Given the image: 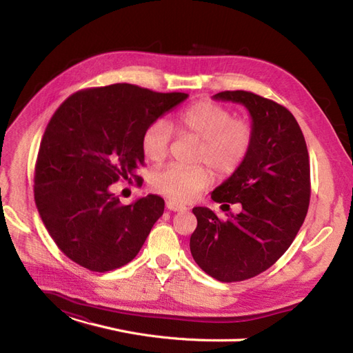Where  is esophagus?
Here are the masks:
<instances>
[{
	"instance_id": "esophagus-1",
	"label": "esophagus",
	"mask_w": 353,
	"mask_h": 353,
	"mask_svg": "<svg viewBox=\"0 0 353 353\" xmlns=\"http://www.w3.org/2000/svg\"><path fill=\"white\" fill-rule=\"evenodd\" d=\"M166 209L168 210H174V212H184V210H187V208L184 205H179V203H176L174 200H168L166 201Z\"/></svg>"
}]
</instances>
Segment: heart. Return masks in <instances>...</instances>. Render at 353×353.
Masks as SVG:
<instances>
[{
	"label": "heart",
	"mask_w": 353,
	"mask_h": 353,
	"mask_svg": "<svg viewBox=\"0 0 353 353\" xmlns=\"http://www.w3.org/2000/svg\"><path fill=\"white\" fill-rule=\"evenodd\" d=\"M181 135L200 140L194 154L196 162H203L218 176L237 172L248 159L253 141V125L244 117H234L232 112L209 100L197 101L181 110L175 119ZM172 130L166 121L157 119L145 126L141 135V150L152 162H162L169 153ZM210 174L206 166L168 165L153 172L150 183L160 194L176 201L193 200L209 184Z\"/></svg>",
	"instance_id": "obj_1"
}]
</instances>
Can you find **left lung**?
Instances as JSON below:
<instances>
[{
  "instance_id": "left-lung-1",
  "label": "left lung",
  "mask_w": 353,
  "mask_h": 353,
  "mask_svg": "<svg viewBox=\"0 0 353 353\" xmlns=\"http://www.w3.org/2000/svg\"><path fill=\"white\" fill-rule=\"evenodd\" d=\"M213 99L249 110L254 141L237 172L212 191L213 201L240 203L241 212L221 221L210 209L194 208L190 250L206 274L234 283L266 271L290 248L307 213L311 169L301 126L284 105L249 91Z\"/></svg>"
}]
</instances>
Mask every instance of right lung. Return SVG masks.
<instances>
[{
  "label": "right lung",
  "instance_id": "right-lung-1",
  "mask_svg": "<svg viewBox=\"0 0 353 353\" xmlns=\"http://www.w3.org/2000/svg\"><path fill=\"white\" fill-rule=\"evenodd\" d=\"M188 97L113 83L72 94L50 119L35 165L39 216L57 248L94 272L131 262L163 215L156 194L122 205L110 185L140 179L148 123Z\"/></svg>",
  "mask_w": 353,
  "mask_h": 353
}]
</instances>
